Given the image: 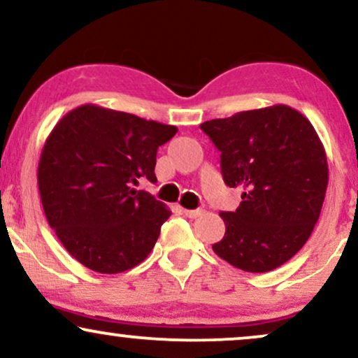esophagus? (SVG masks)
I'll use <instances>...</instances> for the list:
<instances>
[{"instance_id":"1","label":"esophagus","mask_w":358,"mask_h":358,"mask_svg":"<svg viewBox=\"0 0 358 358\" xmlns=\"http://www.w3.org/2000/svg\"><path fill=\"white\" fill-rule=\"evenodd\" d=\"M183 213H185V216H188V218L196 220L198 216L203 215V210H183Z\"/></svg>"}]
</instances>
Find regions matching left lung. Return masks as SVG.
I'll list each match as a JSON object with an SVG mask.
<instances>
[{
	"mask_svg": "<svg viewBox=\"0 0 358 358\" xmlns=\"http://www.w3.org/2000/svg\"><path fill=\"white\" fill-rule=\"evenodd\" d=\"M200 129L221 152L224 183L243 188L236 211L220 213L226 231L213 251L246 273L279 268L304 246L322 210L329 166L317 132L284 103Z\"/></svg>",
	"mask_w": 358,
	"mask_h": 358,
	"instance_id": "obj_1",
	"label": "left lung"
}]
</instances>
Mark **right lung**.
Returning a JSON list of instances; mask_svg holds the SVG:
<instances>
[{
  "instance_id": "add662e5",
  "label": "right lung",
  "mask_w": 358,
  "mask_h": 358,
  "mask_svg": "<svg viewBox=\"0 0 358 358\" xmlns=\"http://www.w3.org/2000/svg\"><path fill=\"white\" fill-rule=\"evenodd\" d=\"M176 132L173 125L85 103L49 134L38 166L44 215L85 268L124 273L150 255L171 211L135 187L157 182V150Z\"/></svg>"
}]
</instances>
